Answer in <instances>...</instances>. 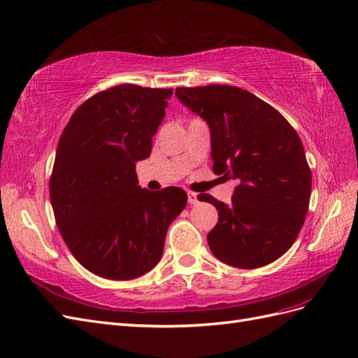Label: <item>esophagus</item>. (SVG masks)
Instances as JSON below:
<instances>
[{"label":"esophagus","instance_id":"1","mask_svg":"<svg viewBox=\"0 0 358 358\" xmlns=\"http://www.w3.org/2000/svg\"><path fill=\"white\" fill-rule=\"evenodd\" d=\"M187 201H189L190 206H196V203L199 202V196H198V193L189 192V193H187Z\"/></svg>","mask_w":358,"mask_h":358}]
</instances>
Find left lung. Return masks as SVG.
Wrapping results in <instances>:
<instances>
[{"label":"left lung","mask_w":358,"mask_h":358,"mask_svg":"<svg viewBox=\"0 0 358 358\" xmlns=\"http://www.w3.org/2000/svg\"><path fill=\"white\" fill-rule=\"evenodd\" d=\"M207 121L213 171L238 181L231 203L199 201L219 211L207 241L214 257L238 268L264 267L287 252L308 214L312 173L297 131L279 110L231 85L176 90Z\"/></svg>","instance_id":"8db88e82"}]
</instances>
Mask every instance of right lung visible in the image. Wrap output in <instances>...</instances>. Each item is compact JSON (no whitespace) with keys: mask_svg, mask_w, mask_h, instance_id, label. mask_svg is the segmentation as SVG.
<instances>
[{"mask_svg":"<svg viewBox=\"0 0 358 358\" xmlns=\"http://www.w3.org/2000/svg\"><path fill=\"white\" fill-rule=\"evenodd\" d=\"M172 88L122 84L71 115L58 141L49 195L57 227L78 262L100 278L130 280L155 268L186 192L139 186Z\"/></svg>","mask_w":358,"mask_h":358,"instance_id":"add662e5","label":"right lung"}]
</instances>
